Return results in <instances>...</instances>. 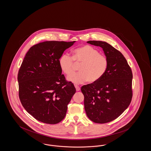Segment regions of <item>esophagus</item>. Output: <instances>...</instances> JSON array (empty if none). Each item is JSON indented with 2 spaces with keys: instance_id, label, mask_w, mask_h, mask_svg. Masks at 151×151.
Listing matches in <instances>:
<instances>
[{
  "instance_id": "obj_1",
  "label": "esophagus",
  "mask_w": 151,
  "mask_h": 151,
  "mask_svg": "<svg viewBox=\"0 0 151 151\" xmlns=\"http://www.w3.org/2000/svg\"><path fill=\"white\" fill-rule=\"evenodd\" d=\"M75 87L77 91H79L80 90V88L78 86H75Z\"/></svg>"
}]
</instances>
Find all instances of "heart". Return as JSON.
<instances>
[{
	"instance_id": "obj_1",
	"label": "heart",
	"mask_w": 151,
	"mask_h": 151,
	"mask_svg": "<svg viewBox=\"0 0 151 151\" xmlns=\"http://www.w3.org/2000/svg\"><path fill=\"white\" fill-rule=\"evenodd\" d=\"M81 64L80 72L69 76L67 80L74 84H80L88 80L90 83L99 81L107 71L108 58L90 45H84L73 51L72 57L63 54L59 59V65L65 75H71L74 70V62Z\"/></svg>"
}]
</instances>
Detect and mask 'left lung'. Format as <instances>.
I'll use <instances>...</instances> for the list:
<instances>
[{
    "instance_id": "8db88e82",
    "label": "left lung",
    "mask_w": 151,
    "mask_h": 151,
    "mask_svg": "<svg viewBox=\"0 0 151 151\" xmlns=\"http://www.w3.org/2000/svg\"><path fill=\"white\" fill-rule=\"evenodd\" d=\"M87 43L102 48L109 66L99 81L81 88L86 115L97 123L111 122L121 115L131 103L132 71L122 53L110 44L100 41Z\"/></svg>"
}]
</instances>
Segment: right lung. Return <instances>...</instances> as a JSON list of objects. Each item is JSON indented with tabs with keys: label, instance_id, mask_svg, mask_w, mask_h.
<instances>
[{
	"label": "right lung",
	"instance_id": "add662e5",
	"mask_svg": "<svg viewBox=\"0 0 151 151\" xmlns=\"http://www.w3.org/2000/svg\"><path fill=\"white\" fill-rule=\"evenodd\" d=\"M76 41H45L29 49L17 76L19 98L37 120L57 124L64 118L76 89L67 81L59 65L65 50Z\"/></svg>",
	"mask_w": 151,
	"mask_h": 151
}]
</instances>
